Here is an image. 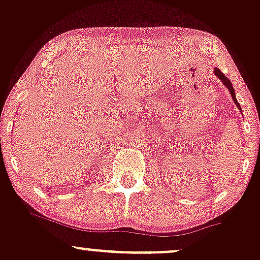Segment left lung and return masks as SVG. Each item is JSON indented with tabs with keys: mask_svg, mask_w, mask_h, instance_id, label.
Here are the masks:
<instances>
[{
	"mask_svg": "<svg viewBox=\"0 0 260 260\" xmlns=\"http://www.w3.org/2000/svg\"><path fill=\"white\" fill-rule=\"evenodd\" d=\"M214 75L217 76V77L219 78V80L223 82V83H224V86H225L226 88L229 89V92H231V95H232V98H233L234 103H236V105H237V107H238V108L240 109V112H242V108H240V106H239L238 101H237V98H236V93H234V88H233V86H232V82L229 81V78H226L225 76H224L223 73L220 72V71L218 70L217 67H215V70H214Z\"/></svg>",
	"mask_w": 260,
	"mask_h": 260,
	"instance_id": "obj_1",
	"label": "left lung"
}]
</instances>
